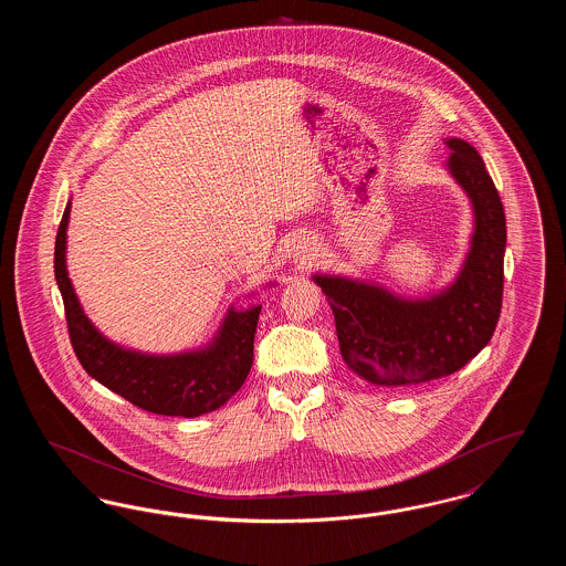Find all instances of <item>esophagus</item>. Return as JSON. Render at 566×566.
Wrapping results in <instances>:
<instances>
[{"instance_id": "obj_1", "label": "esophagus", "mask_w": 566, "mask_h": 566, "mask_svg": "<svg viewBox=\"0 0 566 566\" xmlns=\"http://www.w3.org/2000/svg\"><path fill=\"white\" fill-rule=\"evenodd\" d=\"M314 259V252H312V248H310V243L301 242L296 245L295 252V263L296 265H305L307 261H312Z\"/></svg>"}]
</instances>
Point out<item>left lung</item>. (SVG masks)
<instances>
[{
    "label": "left lung",
    "instance_id": "obj_1",
    "mask_svg": "<svg viewBox=\"0 0 566 566\" xmlns=\"http://www.w3.org/2000/svg\"><path fill=\"white\" fill-rule=\"evenodd\" d=\"M448 171L473 206V238L457 280L405 298L344 275H314L335 314L346 365L369 384L399 388L452 376L490 342L503 298L505 210L480 153L448 137Z\"/></svg>",
    "mask_w": 566,
    "mask_h": 566
}]
</instances>
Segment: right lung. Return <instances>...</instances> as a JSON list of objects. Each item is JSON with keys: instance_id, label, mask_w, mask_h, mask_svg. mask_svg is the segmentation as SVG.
<instances>
[{"instance_id": "right-lung-1", "label": "right lung", "mask_w": 566, "mask_h": 566, "mask_svg": "<svg viewBox=\"0 0 566 566\" xmlns=\"http://www.w3.org/2000/svg\"><path fill=\"white\" fill-rule=\"evenodd\" d=\"M65 206L56 242L54 277L65 305L67 331L84 371L129 403L159 416L197 418L227 403L250 374L254 333L261 305L231 307L214 339L199 350L180 354H144L123 348L104 337L82 310L65 265L67 222Z\"/></svg>"}]
</instances>
